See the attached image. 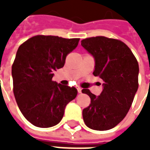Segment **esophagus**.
Listing matches in <instances>:
<instances>
[{"instance_id":"34e87169","label":"esophagus","mask_w":150,"mask_h":150,"mask_svg":"<svg viewBox=\"0 0 150 150\" xmlns=\"http://www.w3.org/2000/svg\"><path fill=\"white\" fill-rule=\"evenodd\" d=\"M77 91H78L79 93H81L82 92V89L79 87H77Z\"/></svg>"}]
</instances>
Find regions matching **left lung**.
Returning a JSON list of instances; mask_svg holds the SVG:
<instances>
[{
  "label": "left lung",
  "instance_id": "8db88e82",
  "mask_svg": "<svg viewBox=\"0 0 150 150\" xmlns=\"http://www.w3.org/2000/svg\"><path fill=\"white\" fill-rule=\"evenodd\" d=\"M81 45L95 58L93 75L104 81L99 96L88 89L82 90L91 98V104L83 110V118L90 129L108 130L125 117L132 105L139 85L138 62L120 40L97 36L83 39Z\"/></svg>",
  "mask_w": 150,
  "mask_h": 150
}]
</instances>
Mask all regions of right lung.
I'll use <instances>...</instances> for the list:
<instances>
[{"label": "right lung", "mask_w": 150, "mask_h": 150, "mask_svg": "<svg viewBox=\"0 0 150 150\" xmlns=\"http://www.w3.org/2000/svg\"><path fill=\"white\" fill-rule=\"evenodd\" d=\"M79 38L36 35L19 46L12 66L13 94L28 121L40 128L56 125L75 88L53 81V71L62 68L66 57L77 47Z\"/></svg>", "instance_id": "obj_1"}]
</instances>
